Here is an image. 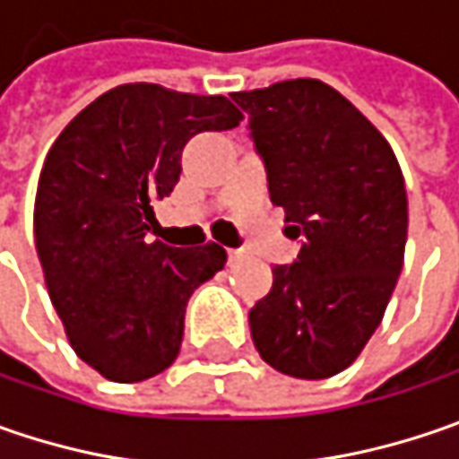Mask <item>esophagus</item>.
Segmentation results:
<instances>
[{"label": "esophagus", "mask_w": 459, "mask_h": 459, "mask_svg": "<svg viewBox=\"0 0 459 459\" xmlns=\"http://www.w3.org/2000/svg\"><path fill=\"white\" fill-rule=\"evenodd\" d=\"M244 256H247V251L244 249H229V264L230 267H233V264H238Z\"/></svg>", "instance_id": "1"}]
</instances>
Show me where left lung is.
Returning <instances> with one entry per match:
<instances>
[{
	"mask_svg": "<svg viewBox=\"0 0 459 459\" xmlns=\"http://www.w3.org/2000/svg\"><path fill=\"white\" fill-rule=\"evenodd\" d=\"M285 208L292 264L249 310L254 347L274 369L324 380L349 368L383 321L403 267L409 200L395 153L347 97L318 79L236 91Z\"/></svg>",
	"mask_w": 459,
	"mask_h": 459,
	"instance_id": "1",
	"label": "left lung"
}]
</instances>
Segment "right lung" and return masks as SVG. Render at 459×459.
I'll return each mask as SVG.
<instances>
[{
    "instance_id": "1",
    "label": "right lung",
    "mask_w": 459,
    "mask_h": 459,
    "mask_svg": "<svg viewBox=\"0 0 459 459\" xmlns=\"http://www.w3.org/2000/svg\"><path fill=\"white\" fill-rule=\"evenodd\" d=\"M233 102L159 84H123L79 112L50 146L35 195V249L71 347L115 383L177 359L195 290L226 249L151 241L153 203L169 197L182 149L241 123Z\"/></svg>"
}]
</instances>
